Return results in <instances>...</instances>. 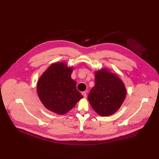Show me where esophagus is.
Here are the masks:
<instances>
[{"label":"esophagus","mask_w":159,"mask_h":159,"mask_svg":"<svg viewBox=\"0 0 159 159\" xmlns=\"http://www.w3.org/2000/svg\"><path fill=\"white\" fill-rule=\"evenodd\" d=\"M82 95L83 96V97L84 98H86V97H87V94H86V92H82Z\"/></svg>","instance_id":"obj_1"}]
</instances>
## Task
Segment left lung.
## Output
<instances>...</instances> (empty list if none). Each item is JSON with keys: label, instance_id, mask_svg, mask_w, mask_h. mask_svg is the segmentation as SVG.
I'll use <instances>...</instances> for the list:
<instances>
[{"label": "left lung", "instance_id": "1", "mask_svg": "<svg viewBox=\"0 0 159 159\" xmlns=\"http://www.w3.org/2000/svg\"><path fill=\"white\" fill-rule=\"evenodd\" d=\"M95 83L88 96L92 108L101 116L115 113L126 97L125 84L116 74L104 68L95 72Z\"/></svg>", "mask_w": 159, "mask_h": 159}]
</instances>
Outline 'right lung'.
<instances>
[{
    "mask_svg": "<svg viewBox=\"0 0 159 159\" xmlns=\"http://www.w3.org/2000/svg\"><path fill=\"white\" fill-rule=\"evenodd\" d=\"M73 67L66 62H55L40 77L37 83L39 98L46 108L58 114H64L83 98L71 78Z\"/></svg>",
    "mask_w": 159,
    "mask_h": 159,
    "instance_id": "add662e5",
    "label": "right lung"
}]
</instances>
